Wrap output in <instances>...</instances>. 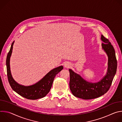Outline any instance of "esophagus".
Wrapping results in <instances>:
<instances>
[{"mask_svg":"<svg viewBox=\"0 0 122 122\" xmlns=\"http://www.w3.org/2000/svg\"><path fill=\"white\" fill-rule=\"evenodd\" d=\"M71 66V65L69 62H66L64 65V66L66 68H69V67Z\"/></svg>","mask_w":122,"mask_h":122,"instance_id":"esophagus-1","label":"esophagus"}]
</instances>
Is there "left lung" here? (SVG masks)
<instances>
[{
    "mask_svg": "<svg viewBox=\"0 0 122 122\" xmlns=\"http://www.w3.org/2000/svg\"><path fill=\"white\" fill-rule=\"evenodd\" d=\"M102 49L108 56V67L106 75L100 81L95 83L88 82L80 75L69 69V88L76 97L83 99H91L98 97L107 92L112 85L116 74L117 62L115 50L109 40L101 35Z\"/></svg>",
    "mask_w": 122,
    "mask_h": 122,
    "instance_id": "left-lung-1",
    "label": "left lung"
}]
</instances>
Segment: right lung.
<instances>
[{"label": "right lung", "instance_id": "obj_1", "mask_svg": "<svg viewBox=\"0 0 122 122\" xmlns=\"http://www.w3.org/2000/svg\"><path fill=\"white\" fill-rule=\"evenodd\" d=\"M14 42L11 44L6 59L8 79L11 88L21 96L28 99L35 100L44 97L50 92L56 75L62 70L63 66H61L52 69L41 80L33 85L26 86L20 85L14 80L10 70V61Z\"/></svg>", "mask_w": 122, "mask_h": 122}]
</instances>
